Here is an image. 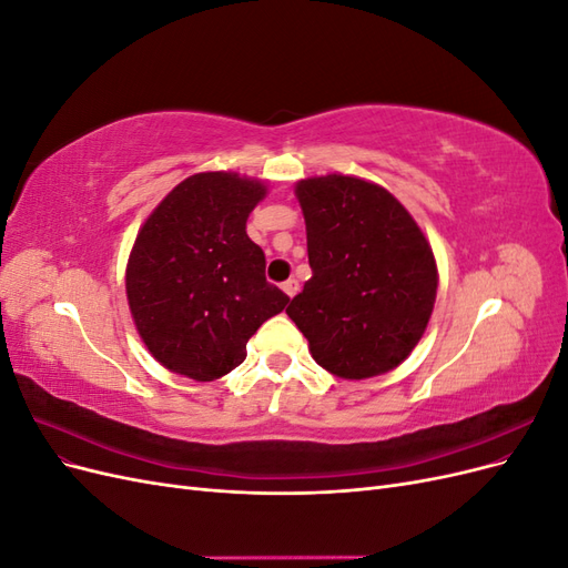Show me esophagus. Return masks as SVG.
I'll return each mask as SVG.
<instances>
[{
	"instance_id": "obj_1",
	"label": "esophagus",
	"mask_w": 568,
	"mask_h": 568,
	"mask_svg": "<svg viewBox=\"0 0 568 568\" xmlns=\"http://www.w3.org/2000/svg\"><path fill=\"white\" fill-rule=\"evenodd\" d=\"M282 288H284V294H286L288 298H294V296L298 294V282H296V280H286V282L282 284Z\"/></svg>"
}]
</instances>
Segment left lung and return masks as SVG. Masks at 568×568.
I'll use <instances>...</instances> for the list:
<instances>
[{
    "label": "left lung",
    "mask_w": 568,
    "mask_h": 568,
    "mask_svg": "<svg viewBox=\"0 0 568 568\" xmlns=\"http://www.w3.org/2000/svg\"><path fill=\"white\" fill-rule=\"evenodd\" d=\"M313 277L286 307L315 363L343 379L398 367L434 311L438 272L417 222L386 189L326 175L303 180Z\"/></svg>",
    "instance_id": "left-lung-1"
}]
</instances>
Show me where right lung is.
Returning <instances> with one entry per match:
<instances>
[{"mask_svg":"<svg viewBox=\"0 0 568 568\" xmlns=\"http://www.w3.org/2000/svg\"><path fill=\"white\" fill-rule=\"evenodd\" d=\"M261 182L199 173L180 182L136 234L128 301L151 355L170 372L213 382L246 359V343L288 296L265 280L246 234Z\"/></svg>","mask_w":568,"mask_h":568,"instance_id":"add662e5","label":"right lung"}]
</instances>
